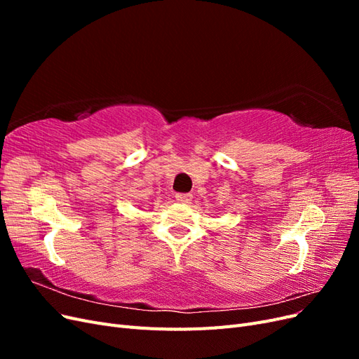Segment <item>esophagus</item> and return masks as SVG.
<instances>
[{"label": "esophagus", "instance_id": "1", "mask_svg": "<svg viewBox=\"0 0 359 359\" xmlns=\"http://www.w3.org/2000/svg\"><path fill=\"white\" fill-rule=\"evenodd\" d=\"M175 199L181 203H190L191 201V194L190 193H177L175 194Z\"/></svg>", "mask_w": 359, "mask_h": 359}]
</instances>
